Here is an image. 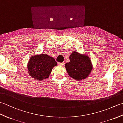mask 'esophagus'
Segmentation results:
<instances>
[{
  "label": "esophagus",
  "mask_w": 123,
  "mask_h": 123,
  "mask_svg": "<svg viewBox=\"0 0 123 123\" xmlns=\"http://www.w3.org/2000/svg\"><path fill=\"white\" fill-rule=\"evenodd\" d=\"M58 64H59V65H60V66H63L64 65V62H63V63H59Z\"/></svg>",
  "instance_id": "1"
}]
</instances>
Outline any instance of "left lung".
Returning <instances> with one entry per match:
<instances>
[{
    "mask_svg": "<svg viewBox=\"0 0 123 123\" xmlns=\"http://www.w3.org/2000/svg\"><path fill=\"white\" fill-rule=\"evenodd\" d=\"M69 59L70 61L65 64V67L70 77L77 81L85 80L89 77L93 67L88 55L74 51Z\"/></svg>",
    "mask_w": 123,
    "mask_h": 123,
    "instance_id": "8db88e82",
    "label": "left lung"
}]
</instances>
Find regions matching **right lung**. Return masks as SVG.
Masks as SVG:
<instances>
[{
    "mask_svg": "<svg viewBox=\"0 0 123 123\" xmlns=\"http://www.w3.org/2000/svg\"><path fill=\"white\" fill-rule=\"evenodd\" d=\"M57 62L53 57L42 53L32 56L27 63V71L30 76L39 81L49 77Z\"/></svg>",
    "mask_w": 123,
    "mask_h": 123,
    "instance_id": "1",
    "label": "right lung"
}]
</instances>
